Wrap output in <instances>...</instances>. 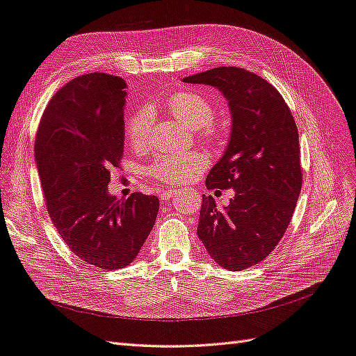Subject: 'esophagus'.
I'll return each mask as SVG.
<instances>
[{"label":"esophagus","mask_w":356,"mask_h":356,"mask_svg":"<svg viewBox=\"0 0 356 356\" xmlns=\"http://www.w3.org/2000/svg\"><path fill=\"white\" fill-rule=\"evenodd\" d=\"M178 193H181V190H177V188H168V190H165L163 193H161V199L163 200H169L172 196H175V195H178Z\"/></svg>","instance_id":"1"}]
</instances>
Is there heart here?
I'll return each mask as SVG.
<instances>
[{
    "instance_id": "heart-1",
    "label": "heart",
    "mask_w": 356,
    "mask_h": 356,
    "mask_svg": "<svg viewBox=\"0 0 356 356\" xmlns=\"http://www.w3.org/2000/svg\"><path fill=\"white\" fill-rule=\"evenodd\" d=\"M166 106L178 120L191 129H197L204 136L217 135V129L212 123L215 108L207 96L197 92H175L168 98ZM152 124L153 114L148 110L143 108L131 117L126 132L134 147L139 148L148 143ZM204 166L207 157L197 152L161 154L149 166V174L169 184H179L195 178Z\"/></svg>"
}]
</instances>
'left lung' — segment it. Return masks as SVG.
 <instances>
[{"instance_id": "left-lung-1", "label": "left lung", "mask_w": 356, "mask_h": 356, "mask_svg": "<svg viewBox=\"0 0 356 356\" xmlns=\"http://www.w3.org/2000/svg\"><path fill=\"white\" fill-rule=\"evenodd\" d=\"M218 89L229 102L232 132L207 177L208 190L233 188L229 207L203 195L197 236L215 263L241 272L263 261L282 239L301 190L298 131L270 83L236 67L182 79Z\"/></svg>"}]
</instances>
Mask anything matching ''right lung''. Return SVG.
Returning a JSON list of instances; mask_svg holds the SVG:
<instances>
[{
    "instance_id": "add662e5",
    "label": "right lung",
    "mask_w": 356,
    "mask_h": 356,
    "mask_svg": "<svg viewBox=\"0 0 356 356\" xmlns=\"http://www.w3.org/2000/svg\"><path fill=\"white\" fill-rule=\"evenodd\" d=\"M124 89L104 72L71 80L42 113L34 147L53 225L75 255L105 270L135 260L159 212L156 196L108 191L123 156Z\"/></svg>"
}]
</instances>
